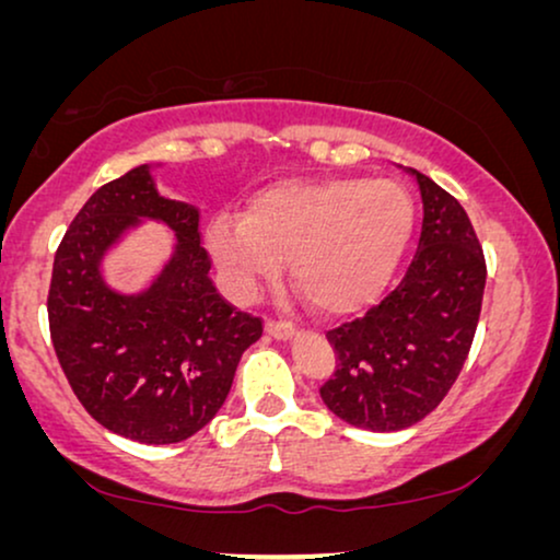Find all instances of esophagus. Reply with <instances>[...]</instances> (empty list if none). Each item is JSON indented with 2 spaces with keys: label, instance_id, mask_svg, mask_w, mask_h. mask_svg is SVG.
<instances>
[{
  "label": "esophagus",
  "instance_id": "esophagus-1",
  "mask_svg": "<svg viewBox=\"0 0 560 560\" xmlns=\"http://www.w3.org/2000/svg\"><path fill=\"white\" fill-rule=\"evenodd\" d=\"M265 331L270 334L272 339H278V341H290L298 334L293 324H282V320H267Z\"/></svg>",
  "mask_w": 560,
  "mask_h": 560
}]
</instances>
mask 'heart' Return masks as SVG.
Returning <instances> with one entry per match:
<instances>
[{
  "mask_svg": "<svg viewBox=\"0 0 560 560\" xmlns=\"http://www.w3.org/2000/svg\"><path fill=\"white\" fill-rule=\"evenodd\" d=\"M416 232V201L397 180L354 175L282 180L247 198L244 217L217 213L206 244L229 288L247 298L262 280L290 275L328 316L370 305L395 278Z\"/></svg>",
  "mask_w": 560,
  "mask_h": 560,
  "instance_id": "1",
  "label": "heart"
}]
</instances>
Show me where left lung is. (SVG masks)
<instances>
[{
    "mask_svg": "<svg viewBox=\"0 0 560 560\" xmlns=\"http://www.w3.org/2000/svg\"><path fill=\"white\" fill-rule=\"evenodd\" d=\"M410 173L423 198V232L408 272L364 318L326 334L336 372L320 400L364 431H402L439 408L469 357L485 298V252L462 203Z\"/></svg>",
    "mask_w": 560,
    "mask_h": 560,
    "instance_id": "left-lung-1",
    "label": "left lung"
}]
</instances>
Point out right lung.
<instances>
[{
  "label": "right lung",
  "mask_w": 560,
  "mask_h": 560,
  "mask_svg": "<svg viewBox=\"0 0 560 560\" xmlns=\"http://www.w3.org/2000/svg\"><path fill=\"white\" fill-rule=\"evenodd\" d=\"M144 218L172 229L174 252L148 289L119 294L103 257ZM209 270L198 209L160 196L152 165L106 183L75 213L52 262L50 339L68 385L106 431L178 443L224 405L262 320L232 308Z\"/></svg>",
  "instance_id": "add662e5"
}]
</instances>
